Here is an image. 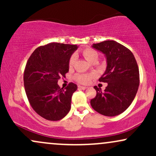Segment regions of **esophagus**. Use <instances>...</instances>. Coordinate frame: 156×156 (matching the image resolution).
Wrapping results in <instances>:
<instances>
[{
    "label": "esophagus",
    "instance_id": "34e87169",
    "mask_svg": "<svg viewBox=\"0 0 156 156\" xmlns=\"http://www.w3.org/2000/svg\"><path fill=\"white\" fill-rule=\"evenodd\" d=\"M78 89H83V90H84V89H87V87H82V86H78Z\"/></svg>",
    "mask_w": 156,
    "mask_h": 156
}]
</instances>
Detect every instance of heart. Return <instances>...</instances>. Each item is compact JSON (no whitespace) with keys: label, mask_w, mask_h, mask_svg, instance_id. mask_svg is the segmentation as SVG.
Instances as JSON below:
<instances>
[{"label":"heart","mask_w":156,"mask_h":156,"mask_svg":"<svg viewBox=\"0 0 156 156\" xmlns=\"http://www.w3.org/2000/svg\"><path fill=\"white\" fill-rule=\"evenodd\" d=\"M81 54L83 58L91 64H95L98 62V57H99L98 51L92 48H85L81 51ZM75 62H76V56L74 55H72L69 57V62H68V66H69V69L73 67ZM94 78V74H80V73L76 74L73 77L74 80L80 84L89 83V81Z\"/></svg>","instance_id":"obj_1"}]
</instances>
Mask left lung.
Masks as SVG:
<instances>
[{"instance_id": "obj_1", "label": "left lung", "mask_w": 156, "mask_h": 156, "mask_svg": "<svg viewBox=\"0 0 156 156\" xmlns=\"http://www.w3.org/2000/svg\"><path fill=\"white\" fill-rule=\"evenodd\" d=\"M92 47L106 56V70L99 81L108 86L103 92L94 86L97 94L91 100V105L104 116L119 115L129 107L136 94L140 80L137 62L128 48L115 41L106 40Z\"/></svg>"}]
</instances>
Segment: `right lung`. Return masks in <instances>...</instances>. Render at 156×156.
Wrapping results in <instances>:
<instances>
[{"mask_svg": "<svg viewBox=\"0 0 156 156\" xmlns=\"http://www.w3.org/2000/svg\"><path fill=\"white\" fill-rule=\"evenodd\" d=\"M77 48L76 44L49 43L37 48L27 62L25 91L32 108L44 119L60 120L70 110L77 85L69 83L64 89L57 83L69 72V58Z\"/></svg>", "mask_w": 156, "mask_h": 156, "instance_id": "1", "label": "right lung"}]
</instances>
